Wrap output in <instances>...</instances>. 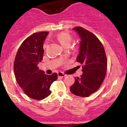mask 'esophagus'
<instances>
[{
    "instance_id": "1",
    "label": "esophagus",
    "mask_w": 127,
    "mask_h": 127,
    "mask_svg": "<svg viewBox=\"0 0 127 127\" xmlns=\"http://www.w3.org/2000/svg\"><path fill=\"white\" fill-rule=\"evenodd\" d=\"M58 75L59 77H61V78H64L66 77V75L64 74L63 72H59L58 73Z\"/></svg>"
}]
</instances>
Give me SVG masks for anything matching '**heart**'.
Returning <instances> with one entry per match:
<instances>
[{
    "label": "heart",
    "instance_id": "b5f03b06",
    "mask_svg": "<svg viewBox=\"0 0 127 127\" xmlns=\"http://www.w3.org/2000/svg\"><path fill=\"white\" fill-rule=\"evenodd\" d=\"M57 39L60 42L63 47H66L67 45H70L71 42V36L67 32H61L57 35ZM46 47V44H44L43 47Z\"/></svg>",
    "mask_w": 127,
    "mask_h": 127
}]
</instances>
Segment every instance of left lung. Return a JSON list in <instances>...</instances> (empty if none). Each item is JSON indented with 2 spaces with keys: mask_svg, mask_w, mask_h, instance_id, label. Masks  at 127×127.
<instances>
[{
  "mask_svg": "<svg viewBox=\"0 0 127 127\" xmlns=\"http://www.w3.org/2000/svg\"><path fill=\"white\" fill-rule=\"evenodd\" d=\"M73 30L80 39L76 61L84 66L80 77H75L70 87L71 93L81 97H88L95 93L103 83L107 70V58L104 47L93 34L82 27Z\"/></svg>",
  "mask_w": 127,
  "mask_h": 127,
  "instance_id": "1",
  "label": "left lung"
}]
</instances>
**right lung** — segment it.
<instances>
[{
    "instance_id": "add662e5",
    "label": "right lung",
    "mask_w": 127,
    "mask_h": 127,
    "mask_svg": "<svg viewBox=\"0 0 127 127\" xmlns=\"http://www.w3.org/2000/svg\"><path fill=\"white\" fill-rule=\"evenodd\" d=\"M48 32H40L28 37L21 45L14 61V73L20 87L27 96L41 100L50 95V87L58 75L45 74L38 64L43 60V45Z\"/></svg>"
}]
</instances>
